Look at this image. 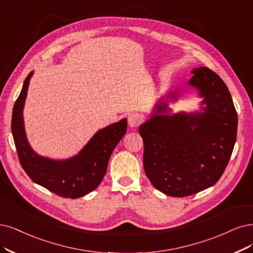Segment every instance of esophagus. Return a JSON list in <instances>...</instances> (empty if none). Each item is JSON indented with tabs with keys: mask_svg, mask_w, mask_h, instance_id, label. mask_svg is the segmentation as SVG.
I'll return each instance as SVG.
<instances>
[{
	"mask_svg": "<svg viewBox=\"0 0 253 253\" xmlns=\"http://www.w3.org/2000/svg\"><path fill=\"white\" fill-rule=\"evenodd\" d=\"M143 123V117L139 114H130L128 116V125L131 128H136Z\"/></svg>",
	"mask_w": 253,
	"mask_h": 253,
	"instance_id": "esophagus-1",
	"label": "esophagus"
}]
</instances>
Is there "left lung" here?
I'll list each match as a JSON object with an SVG mask.
<instances>
[{"instance_id": "8db88e82", "label": "left lung", "mask_w": 253, "mask_h": 253, "mask_svg": "<svg viewBox=\"0 0 253 253\" xmlns=\"http://www.w3.org/2000/svg\"><path fill=\"white\" fill-rule=\"evenodd\" d=\"M190 84L207 104L203 114L162 116L139 127L144 170L154 188L172 197L197 194L217 183L235 147L238 114L226 84L209 68L192 71Z\"/></svg>"}]
</instances>
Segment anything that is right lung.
I'll list each match as a JSON object with an SVG mask.
<instances>
[{
  "mask_svg": "<svg viewBox=\"0 0 253 253\" xmlns=\"http://www.w3.org/2000/svg\"><path fill=\"white\" fill-rule=\"evenodd\" d=\"M32 72L25 79L16 99L11 119V131L18 161L32 181L63 198H79L98 188L105 176L109 157L126 133L127 120L100 130L69 161H51L37 155L27 142L24 130L23 108Z\"/></svg>",
  "mask_w": 253,
  "mask_h": 253,
  "instance_id": "add662e5",
  "label": "right lung"
}]
</instances>
